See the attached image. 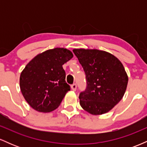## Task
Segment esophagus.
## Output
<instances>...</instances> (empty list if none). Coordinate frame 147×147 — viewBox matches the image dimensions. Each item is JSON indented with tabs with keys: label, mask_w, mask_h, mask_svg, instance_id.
Here are the masks:
<instances>
[{
	"label": "esophagus",
	"mask_w": 147,
	"mask_h": 147,
	"mask_svg": "<svg viewBox=\"0 0 147 147\" xmlns=\"http://www.w3.org/2000/svg\"><path fill=\"white\" fill-rule=\"evenodd\" d=\"M71 88H72V90L75 91V90H76V89H77V84H72Z\"/></svg>",
	"instance_id": "34e87169"
}]
</instances>
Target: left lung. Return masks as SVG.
<instances>
[{
	"label": "left lung",
	"instance_id": "left-lung-1",
	"mask_svg": "<svg viewBox=\"0 0 147 147\" xmlns=\"http://www.w3.org/2000/svg\"><path fill=\"white\" fill-rule=\"evenodd\" d=\"M86 74V88L81 92L79 103L92 115L109 112L119 102L127 87L128 76L122 63L109 52L74 49Z\"/></svg>",
	"mask_w": 147,
	"mask_h": 147
}]
</instances>
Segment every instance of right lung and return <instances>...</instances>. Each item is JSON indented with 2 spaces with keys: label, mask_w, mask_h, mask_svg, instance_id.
<instances>
[{
  "label": "right lung",
  "mask_w": 147,
  "mask_h": 147,
  "mask_svg": "<svg viewBox=\"0 0 147 147\" xmlns=\"http://www.w3.org/2000/svg\"><path fill=\"white\" fill-rule=\"evenodd\" d=\"M73 57L71 51L56 48L38 54L20 76V88L26 102L38 112H51L63 100L70 86L62 65Z\"/></svg>",
  "instance_id": "1"
}]
</instances>
